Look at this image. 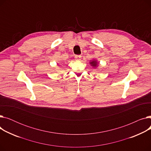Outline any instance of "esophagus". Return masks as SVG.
Wrapping results in <instances>:
<instances>
[{
    "label": "esophagus",
    "mask_w": 151,
    "mask_h": 151,
    "mask_svg": "<svg viewBox=\"0 0 151 151\" xmlns=\"http://www.w3.org/2000/svg\"><path fill=\"white\" fill-rule=\"evenodd\" d=\"M81 59V55H77L75 56V60H80Z\"/></svg>",
    "instance_id": "34e87169"
}]
</instances>
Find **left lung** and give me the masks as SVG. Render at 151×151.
Here are the masks:
<instances>
[{"mask_svg":"<svg viewBox=\"0 0 151 151\" xmlns=\"http://www.w3.org/2000/svg\"><path fill=\"white\" fill-rule=\"evenodd\" d=\"M89 63L90 65L93 68H97L99 66V62L96 59H93L92 60H91Z\"/></svg>","mask_w":151,"mask_h":151,"instance_id":"left-lung-1","label":"left lung"}]
</instances>
